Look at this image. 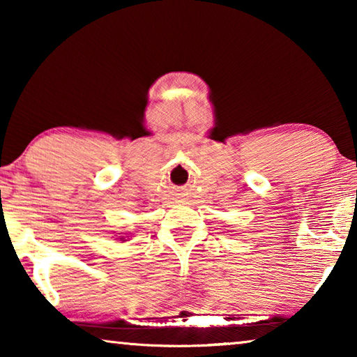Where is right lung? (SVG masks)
<instances>
[{
  "label": "right lung",
  "mask_w": 357,
  "mask_h": 357,
  "mask_svg": "<svg viewBox=\"0 0 357 357\" xmlns=\"http://www.w3.org/2000/svg\"><path fill=\"white\" fill-rule=\"evenodd\" d=\"M119 239H121V241H124V238H119Z\"/></svg>",
  "instance_id": "1"
}]
</instances>
